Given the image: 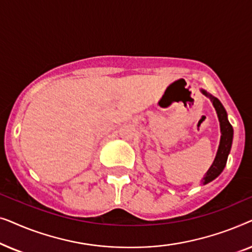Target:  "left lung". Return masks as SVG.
I'll list each match as a JSON object with an SVG mask.
<instances>
[{
  "mask_svg": "<svg viewBox=\"0 0 252 252\" xmlns=\"http://www.w3.org/2000/svg\"><path fill=\"white\" fill-rule=\"evenodd\" d=\"M201 92L211 99L212 104L215 106L217 111V115H218V119L220 123V132H221L219 148H218V151H217L215 160H213V164L211 165V167L209 168V171L206 172L205 177L203 178L202 180L203 184L206 185L209 184V182H211L212 180H215V179L223 171V168H225L227 158H228L230 148H232L234 130H233L232 125H230L228 122V118H227L226 110L222 106L221 103H220L219 99L216 98L215 96L208 94V93L203 91V89H201Z\"/></svg>",
  "mask_w": 252,
  "mask_h": 252,
  "instance_id": "8db88e82",
  "label": "left lung"
}]
</instances>
